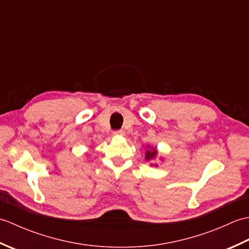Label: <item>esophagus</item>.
Instances as JSON below:
<instances>
[{"mask_svg":"<svg viewBox=\"0 0 249 249\" xmlns=\"http://www.w3.org/2000/svg\"><path fill=\"white\" fill-rule=\"evenodd\" d=\"M113 135H115V136H124V135H125V131H124V129L114 130V131H113Z\"/></svg>","mask_w":249,"mask_h":249,"instance_id":"1","label":"esophagus"}]
</instances>
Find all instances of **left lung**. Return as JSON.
<instances>
[{
  "mask_svg": "<svg viewBox=\"0 0 249 249\" xmlns=\"http://www.w3.org/2000/svg\"><path fill=\"white\" fill-rule=\"evenodd\" d=\"M157 154V151L155 149H152V151H147L146 152V155H145V160H150L152 158H154Z\"/></svg>",
  "mask_w": 249,
  "mask_h": 249,
  "instance_id": "8db88e82",
  "label": "left lung"
}]
</instances>
